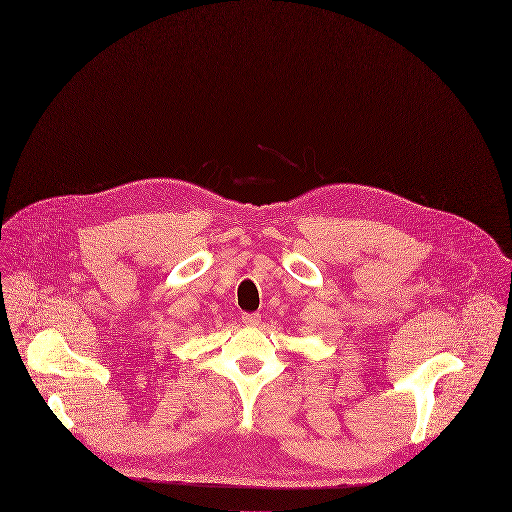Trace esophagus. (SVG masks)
Listing matches in <instances>:
<instances>
[{"label": "esophagus", "instance_id": "1", "mask_svg": "<svg viewBox=\"0 0 512 512\" xmlns=\"http://www.w3.org/2000/svg\"><path fill=\"white\" fill-rule=\"evenodd\" d=\"M241 319H243V323H245V325L255 327V325H259L261 315H259V313H243V315H241Z\"/></svg>", "mask_w": 512, "mask_h": 512}]
</instances>
